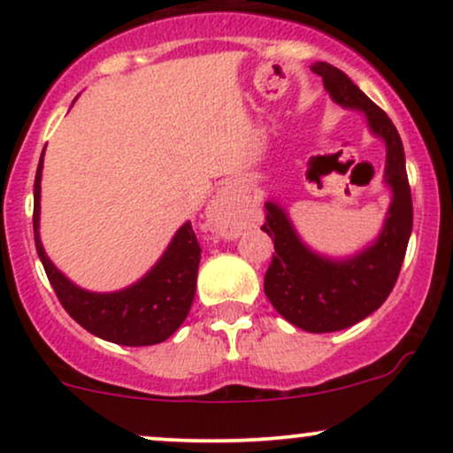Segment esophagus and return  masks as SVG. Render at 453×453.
Here are the masks:
<instances>
[{
    "label": "esophagus",
    "instance_id": "esophagus-1",
    "mask_svg": "<svg viewBox=\"0 0 453 453\" xmlns=\"http://www.w3.org/2000/svg\"><path fill=\"white\" fill-rule=\"evenodd\" d=\"M209 221L226 236H236L244 226V211L241 197L223 189L209 206Z\"/></svg>",
    "mask_w": 453,
    "mask_h": 453
}]
</instances>
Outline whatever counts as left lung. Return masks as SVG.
<instances>
[{
  "mask_svg": "<svg viewBox=\"0 0 453 453\" xmlns=\"http://www.w3.org/2000/svg\"><path fill=\"white\" fill-rule=\"evenodd\" d=\"M313 72L324 78L332 100L345 108L364 111L372 134L386 140V183L394 194L377 242L360 256L342 262H332L309 251L296 236L288 215L277 204L266 202V223L262 230L274 241L277 256H273L264 277V292L289 324L319 334L345 330L386 303L407 253L413 227V202L404 168L403 140L388 114L364 96L339 67L319 61L313 65Z\"/></svg>",
  "mask_w": 453,
  "mask_h": 453,
  "instance_id": "1",
  "label": "left lung"
}]
</instances>
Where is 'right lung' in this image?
<instances>
[{
  "mask_svg": "<svg viewBox=\"0 0 453 453\" xmlns=\"http://www.w3.org/2000/svg\"><path fill=\"white\" fill-rule=\"evenodd\" d=\"M44 155V153H42ZM40 179L42 159L34 183V238L50 285L67 315L91 334L127 347L157 345L173 336L189 313L196 296L200 242L187 221L147 277L132 288L112 294H93L76 288L53 266L40 242Z\"/></svg>",
  "mask_w": 453,
  "mask_h": 453,
  "instance_id": "obj_1",
  "label": "right lung"
}]
</instances>
